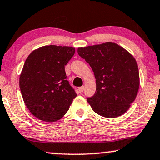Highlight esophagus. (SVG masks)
Here are the masks:
<instances>
[{"label":"esophagus","instance_id":"obj_1","mask_svg":"<svg viewBox=\"0 0 160 160\" xmlns=\"http://www.w3.org/2000/svg\"><path fill=\"white\" fill-rule=\"evenodd\" d=\"M84 87L82 86V87H80L79 88H78V91H79V92H82L84 91Z\"/></svg>","mask_w":160,"mask_h":160}]
</instances>
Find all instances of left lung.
<instances>
[{"instance_id": "obj_1", "label": "left lung", "mask_w": 160, "mask_h": 160, "mask_svg": "<svg viewBox=\"0 0 160 160\" xmlns=\"http://www.w3.org/2000/svg\"><path fill=\"white\" fill-rule=\"evenodd\" d=\"M78 54L90 64L96 79L95 94L87 98L92 110L106 118L125 113L139 87V69L133 56L112 42L79 47Z\"/></svg>"}]
</instances>
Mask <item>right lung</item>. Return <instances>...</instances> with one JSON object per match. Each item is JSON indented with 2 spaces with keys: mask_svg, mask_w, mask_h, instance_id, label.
Wrapping results in <instances>:
<instances>
[{
  "mask_svg": "<svg viewBox=\"0 0 160 160\" xmlns=\"http://www.w3.org/2000/svg\"><path fill=\"white\" fill-rule=\"evenodd\" d=\"M74 53V47L49 45L33 50L26 59L20 89L26 106L37 119H61L76 97L64 70Z\"/></svg>",
  "mask_w": 160,
  "mask_h": 160,
  "instance_id": "1",
  "label": "right lung"
}]
</instances>
